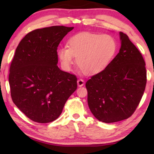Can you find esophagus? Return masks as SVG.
Returning a JSON list of instances; mask_svg holds the SVG:
<instances>
[{"instance_id": "esophagus-1", "label": "esophagus", "mask_w": 154, "mask_h": 154, "mask_svg": "<svg viewBox=\"0 0 154 154\" xmlns=\"http://www.w3.org/2000/svg\"><path fill=\"white\" fill-rule=\"evenodd\" d=\"M77 84L79 87H81V86H83L85 84V81L83 79H79L77 81Z\"/></svg>"}]
</instances>
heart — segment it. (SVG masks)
Instances as JSON below:
<instances>
[{
  "label": "heart",
  "instance_id": "obj_1",
  "mask_svg": "<svg viewBox=\"0 0 154 154\" xmlns=\"http://www.w3.org/2000/svg\"><path fill=\"white\" fill-rule=\"evenodd\" d=\"M68 47H61L57 57L63 68L69 70L76 64L84 73L94 75L104 71L114 58L118 44L114 38L103 33L82 32L69 39Z\"/></svg>",
  "mask_w": 154,
  "mask_h": 154
}]
</instances>
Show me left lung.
Returning <instances> with one entry per match:
<instances>
[{"instance_id":"1","label":"left lung","mask_w":154,"mask_h":154,"mask_svg":"<svg viewBox=\"0 0 154 154\" xmlns=\"http://www.w3.org/2000/svg\"><path fill=\"white\" fill-rule=\"evenodd\" d=\"M119 52L102 72L86 82L88 104L97 119L110 123L127 119L140 104L146 84L145 62L125 33Z\"/></svg>"}]
</instances>
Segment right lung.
Masks as SVG:
<instances>
[{
	"instance_id": "1",
	"label": "right lung",
	"mask_w": 154,
	"mask_h": 154,
	"mask_svg": "<svg viewBox=\"0 0 154 154\" xmlns=\"http://www.w3.org/2000/svg\"><path fill=\"white\" fill-rule=\"evenodd\" d=\"M73 27L53 26L33 30L23 38L10 68L12 100L29 119L54 121L77 88L75 75L57 66V47Z\"/></svg>"
}]
</instances>
